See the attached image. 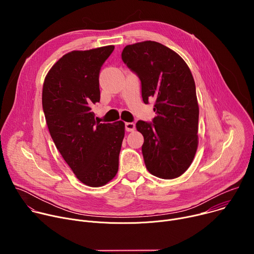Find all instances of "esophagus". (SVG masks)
<instances>
[{
    "mask_svg": "<svg viewBox=\"0 0 254 254\" xmlns=\"http://www.w3.org/2000/svg\"><path fill=\"white\" fill-rule=\"evenodd\" d=\"M125 126H126V130H127V131H132V130H134L135 126H134L133 123H126Z\"/></svg>",
    "mask_w": 254,
    "mask_h": 254,
    "instance_id": "obj_1",
    "label": "esophagus"
}]
</instances>
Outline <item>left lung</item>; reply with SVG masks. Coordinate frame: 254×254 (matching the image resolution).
Returning <instances> with one entry per match:
<instances>
[{
    "mask_svg": "<svg viewBox=\"0 0 254 254\" xmlns=\"http://www.w3.org/2000/svg\"><path fill=\"white\" fill-rule=\"evenodd\" d=\"M122 59L138 76L143 102L156 100L153 123L135 125L143 135L144 164L158 178H178L192 164L198 147L199 106L190 68L179 54L155 41L126 46Z\"/></svg>",
    "mask_w": 254,
    "mask_h": 254,
    "instance_id": "obj_1",
    "label": "left lung"
}]
</instances>
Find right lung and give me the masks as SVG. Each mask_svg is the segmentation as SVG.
Returning <instances> with one entry per match:
<instances>
[{"label":"right lung","instance_id":"1","mask_svg":"<svg viewBox=\"0 0 254 254\" xmlns=\"http://www.w3.org/2000/svg\"><path fill=\"white\" fill-rule=\"evenodd\" d=\"M115 46L63 55L49 70L42 105L51 137L81 183L101 187L119 171L125 123L100 124L91 108L100 100L99 72Z\"/></svg>","mask_w":254,"mask_h":254}]
</instances>
